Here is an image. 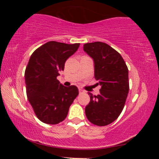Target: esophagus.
<instances>
[{
  "instance_id": "1",
  "label": "esophagus",
  "mask_w": 159,
  "mask_h": 159,
  "mask_svg": "<svg viewBox=\"0 0 159 159\" xmlns=\"http://www.w3.org/2000/svg\"><path fill=\"white\" fill-rule=\"evenodd\" d=\"M84 92L85 91L84 90H82V89H81V88L79 89V93H84Z\"/></svg>"
}]
</instances>
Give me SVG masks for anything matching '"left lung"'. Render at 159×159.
<instances>
[{"instance_id":"obj_1","label":"left lung","mask_w":159,"mask_h":159,"mask_svg":"<svg viewBox=\"0 0 159 159\" xmlns=\"http://www.w3.org/2000/svg\"><path fill=\"white\" fill-rule=\"evenodd\" d=\"M84 51L93 59L95 78L101 85L99 95L88 93L90 101L85 114L90 123L105 126L117 119L123 111L129 90V70L120 53L106 43H86Z\"/></svg>"}]
</instances>
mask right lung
<instances>
[{
	"label": "right lung",
	"mask_w": 159,
	"mask_h": 159,
	"mask_svg": "<svg viewBox=\"0 0 159 159\" xmlns=\"http://www.w3.org/2000/svg\"><path fill=\"white\" fill-rule=\"evenodd\" d=\"M79 45L50 41L30 56L25 72L27 96L36 116L43 123L55 125L63 121L78 95L76 86L64 87L57 77Z\"/></svg>",
	"instance_id": "obj_1"
}]
</instances>
